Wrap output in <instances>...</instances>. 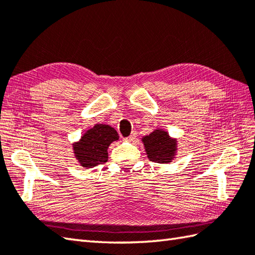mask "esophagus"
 <instances>
[{
    "mask_svg": "<svg viewBox=\"0 0 255 255\" xmlns=\"http://www.w3.org/2000/svg\"><path fill=\"white\" fill-rule=\"evenodd\" d=\"M136 139H137V131H132L130 136L127 138L128 141H134Z\"/></svg>",
    "mask_w": 255,
    "mask_h": 255,
    "instance_id": "esophagus-1",
    "label": "esophagus"
}]
</instances>
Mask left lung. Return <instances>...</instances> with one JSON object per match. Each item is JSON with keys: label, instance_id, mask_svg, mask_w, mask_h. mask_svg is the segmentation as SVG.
<instances>
[{"label": "left lung", "instance_id": "obj_1", "mask_svg": "<svg viewBox=\"0 0 255 255\" xmlns=\"http://www.w3.org/2000/svg\"><path fill=\"white\" fill-rule=\"evenodd\" d=\"M141 141L150 161L155 163H170L177 153V139L171 137L164 129L156 128L142 137Z\"/></svg>", "mask_w": 255, "mask_h": 255}]
</instances>
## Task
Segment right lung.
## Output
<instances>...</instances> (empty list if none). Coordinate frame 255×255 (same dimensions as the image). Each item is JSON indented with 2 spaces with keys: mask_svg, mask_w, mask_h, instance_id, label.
I'll return each mask as SVG.
<instances>
[{
  "mask_svg": "<svg viewBox=\"0 0 255 255\" xmlns=\"http://www.w3.org/2000/svg\"><path fill=\"white\" fill-rule=\"evenodd\" d=\"M119 139L117 131L110 125L96 124L81 136L79 141L72 143V150L78 163L91 169L107 159L110 144Z\"/></svg>",
  "mask_w": 255,
  "mask_h": 255,
  "instance_id": "add662e5",
  "label": "right lung"
}]
</instances>
